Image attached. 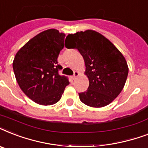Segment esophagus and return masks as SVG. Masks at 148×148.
Listing matches in <instances>:
<instances>
[{"label": "esophagus", "mask_w": 148, "mask_h": 148, "mask_svg": "<svg viewBox=\"0 0 148 148\" xmlns=\"http://www.w3.org/2000/svg\"><path fill=\"white\" fill-rule=\"evenodd\" d=\"M79 74H80V73H79L78 71H74V75H73V77H72V78L74 79V80H75V79L79 76Z\"/></svg>", "instance_id": "obj_1"}]
</instances>
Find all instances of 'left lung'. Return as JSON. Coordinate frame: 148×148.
<instances>
[{"label": "left lung", "mask_w": 148, "mask_h": 148, "mask_svg": "<svg viewBox=\"0 0 148 148\" xmlns=\"http://www.w3.org/2000/svg\"><path fill=\"white\" fill-rule=\"evenodd\" d=\"M69 42L83 57L89 87L79 93L81 102L92 108L108 105L121 92L128 66L121 52L101 34L93 30L69 34ZM68 48V47H67Z\"/></svg>", "instance_id": "1"}]
</instances>
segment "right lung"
Segmentation results:
<instances>
[{"label":"right lung","mask_w":148,"mask_h":148,"mask_svg":"<svg viewBox=\"0 0 148 148\" xmlns=\"http://www.w3.org/2000/svg\"><path fill=\"white\" fill-rule=\"evenodd\" d=\"M64 33L48 29L31 38L17 51L13 69L22 91L34 102L52 105L60 101L69 81L60 76L58 58L64 46Z\"/></svg>","instance_id":"obj_1"}]
</instances>
